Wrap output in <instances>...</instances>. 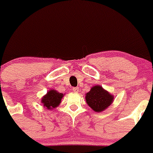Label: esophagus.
Listing matches in <instances>:
<instances>
[{
    "label": "esophagus",
    "instance_id": "obj_1",
    "mask_svg": "<svg viewBox=\"0 0 153 153\" xmlns=\"http://www.w3.org/2000/svg\"><path fill=\"white\" fill-rule=\"evenodd\" d=\"M72 90H73V92H74V93H78L79 90L78 87H74V88L72 89Z\"/></svg>",
    "mask_w": 153,
    "mask_h": 153
}]
</instances>
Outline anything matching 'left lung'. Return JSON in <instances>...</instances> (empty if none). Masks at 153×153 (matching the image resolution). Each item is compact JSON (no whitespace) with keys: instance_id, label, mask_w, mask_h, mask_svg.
<instances>
[{"instance_id":"1","label":"left lung","mask_w":153,"mask_h":153,"mask_svg":"<svg viewBox=\"0 0 153 153\" xmlns=\"http://www.w3.org/2000/svg\"><path fill=\"white\" fill-rule=\"evenodd\" d=\"M86 102L93 111L100 113L109 107L113 103L114 96L100 85H96L86 93Z\"/></svg>"}]
</instances>
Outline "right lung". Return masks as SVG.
Returning <instances> with one entry per match:
<instances>
[{
  "label": "right lung",
  "instance_id": "obj_1",
  "mask_svg": "<svg viewBox=\"0 0 153 153\" xmlns=\"http://www.w3.org/2000/svg\"><path fill=\"white\" fill-rule=\"evenodd\" d=\"M63 96V93H59L56 90H51L42 97L41 103L48 110H51L59 106Z\"/></svg>",
  "mask_w": 153,
  "mask_h": 153
}]
</instances>
